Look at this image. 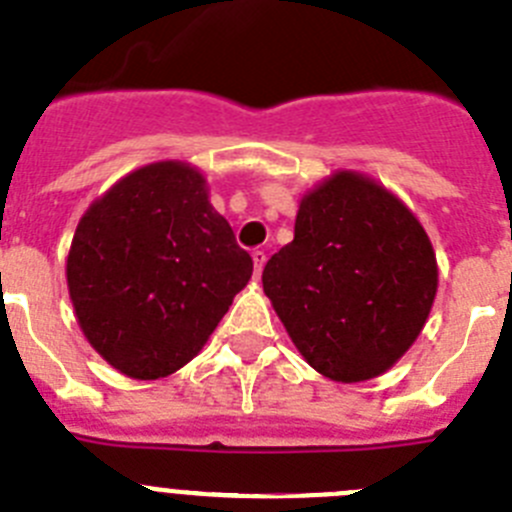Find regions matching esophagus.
I'll return each instance as SVG.
<instances>
[{
	"instance_id": "1",
	"label": "esophagus",
	"mask_w": 512,
	"mask_h": 512,
	"mask_svg": "<svg viewBox=\"0 0 512 512\" xmlns=\"http://www.w3.org/2000/svg\"><path fill=\"white\" fill-rule=\"evenodd\" d=\"M266 264V253L264 251H253V269H256V276H261Z\"/></svg>"
}]
</instances>
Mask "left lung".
Instances as JSON below:
<instances>
[{
	"instance_id": "8db88e82",
	"label": "left lung",
	"mask_w": 512,
	"mask_h": 512,
	"mask_svg": "<svg viewBox=\"0 0 512 512\" xmlns=\"http://www.w3.org/2000/svg\"><path fill=\"white\" fill-rule=\"evenodd\" d=\"M264 292L309 365L340 383L386 373L437 297V256L401 200L335 172L299 203L294 241L264 266Z\"/></svg>"
}]
</instances>
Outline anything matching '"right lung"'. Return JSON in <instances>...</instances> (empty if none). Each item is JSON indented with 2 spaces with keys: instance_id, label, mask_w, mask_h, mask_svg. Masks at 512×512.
Masks as SVG:
<instances>
[{
  "instance_id": "add662e5",
  "label": "right lung",
  "mask_w": 512,
  "mask_h": 512,
  "mask_svg": "<svg viewBox=\"0 0 512 512\" xmlns=\"http://www.w3.org/2000/svg\"><path fill=\"white\" fill-rule=\"evenodd\" d=\"M68 292L93 350L119 373H175L248 284L253 261L187 162L121 177L83 213L68 253Z\"/></svg>"
}]
</instances>
